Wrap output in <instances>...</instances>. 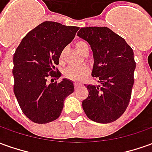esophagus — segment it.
I'll return each mask as SVG.
<instances>
[{
  "mask_svg": "<svg viewBox=\"0 0 152 152\" xmlns=\"http://www.w3.org/2000/svg\"><path fill=\"white\" fill-rule=\"evenodd\" d=\"M80 86V83H76V82L75 83V88H76V89H77V88H78Z\"/></svg>",
  "mask_w": 152,
  "mask_h": 152,
  "instance_id": "1",
  "label": "esophagus"
}]
</instances>
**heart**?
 <instances>
[{"instance_id": "obj_1", "label": "heart", "mask_w": 152, "mask_h": 152, "mask_svg": "<svg viewBox=\"0 0 152 152\" xmlns=\"http://www.w3.org/2000/svg\"><path fill=\"white\" fill-rule=\"evenodd\" d=\"M76 49L79 53H82V51L88 47L86 43L83 41H79L76 43ZM63 52L61 54V58H62ZM89 72V69L86 66H71L66 70L65 76L69 79L75 80V81H80L87 76Z\"/></svg>"}]
</instances>
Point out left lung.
Here are the masks:
<instances>
[{
  "instance_id": "left-lung-1",
  "label": "left lung",
  "mask_w": 152,
  "mask_h": 152,
  "mask_svg": "<svg viewBox=\"0 0 152 152\" xmlns=\"http://www.w3.org/2000/svg\"><path fill=\"white\" fill-rule=\"evenodd\" d=\"M77 36L91 45L94 65L91 75L100 86L87 85L89 95L82 101L86 116L109 124L125 112L131 99L136 62L125 39L107 27H85Z\"/></svg>"
}]
</instances>
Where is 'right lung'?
I'll list each match as a JSON object with an SVG mask.
<instances>
[{
    "label": "right lung",
    "mask_w": 152,
    "mask_h": 152,
    "mask_svg": "<svg viewBox=\"0 0 152 152\" xmlns=\"http://www.w3.org/2000/svg\"><path fill=\"white\" fill-rule=\"evenodd\" d=\"M79 27L45 21L25 35L14 54L12 71L14 93L21 110L36 124L57 119L63 109L66 97L74 91L71 80L47 83L56 76L62 50L72 41ZM60 74L57 75L60 77Z\"/></svg>",
    "instance_id": "add662e5"
}]
</instances>
